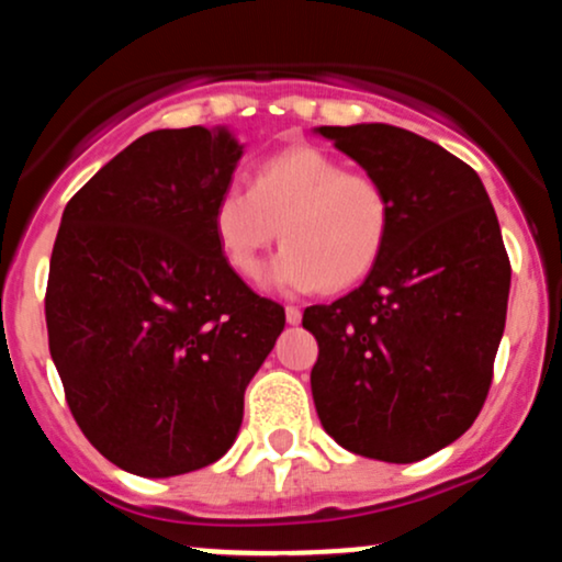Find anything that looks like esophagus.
I'll return each instance as SVG.
<instances>
[{"instance_id": "obj_1", "label": "esophagus", "mask_w": 562, "mask_h": 562, "mask_svg": "<svg viewBox=\"0 0 562 562\" xmlns=\"http://www.w3.org/2000/svg\"><path fill=\"white\" fill-rule=\"evenodd\" d=\"M285 317L290 325H299L301 322V308L299 306H285Z\"/></svg>"}]
</instances>
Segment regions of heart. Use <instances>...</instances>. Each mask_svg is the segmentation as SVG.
<instances>
[{
  "label": "heart",
  "mask_w": 562,
  "mask_h": 562,
  "mask_svg": "<svg viewBox=\"0 0 562 562\" xmlns=\"http://www.w3.org/2000/svg\"><path fill=\"white\" fill-rule=\"evenodd\" d=\"M391 198L372 173L346 166L319 147H290L263 158L248 190L227 187L211 209V229L235 274L256 277L261 256L280 250L269 280L285 293L348 290L367 280L391 237Z\"/></svg>",
  "instance_id": "1"
}]
</instances>
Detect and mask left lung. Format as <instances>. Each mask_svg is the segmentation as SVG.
Masks as SVG:
<instances>
[{
  "label": "left lung",
  "instance_id": "obj_1",
  "mask_svg": "<svg viewBox=\"0 0 562 562\" xmlns=\"http://www.w3.org/2000/svg\"><path fill=\"white\" fill-rule=\"evenodd\" d=\"M317 132L385 187L393 214L375 272L303 312L317 415L353 454L417 462L465 434L492 389L513 272L499 222L479 173L420 134Z\"/></svg>",
  "mask_w": 562,
  "mask_h": 562
}]
</instances>
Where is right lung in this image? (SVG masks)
<instances>
[{
  "label": "right lung",
  "mask_w": 562,
  "mask_h": 562,
  "mask_svg": "<svg viewBox=\"0 0 562 562\" xmlns=\"http://www.w3.org/2000/svg\"><path fill=\"white\" fill-rule=\"evenodd\" d=\"M243 147L158 128L68 200L49 259V353L76 425L113 465L169 479L216 462L285 308L229 269L211 229Z\"/></svg>",
  "instance_id": "right-lung-1"
}]
</instances>
